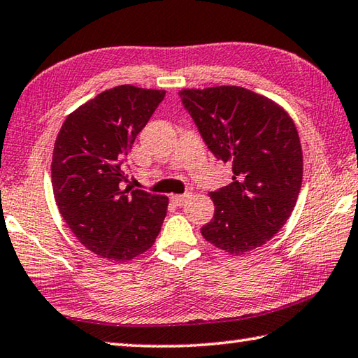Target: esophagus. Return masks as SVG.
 <instances>
[{
	"instance_id": "obj_1",
	"label": "esophagus",
	"mask_w": 358,
	"mask_h": 358,
	"mask_svg": "<svg viewBox=\"0 0 358 358\" xmlns=\"http://www.w3.org/2000/svg\"><path fill=\"white\" fill-rule=\"evenodd\" d=\"M187 199H189V194H173L171 196V201L175 205H183Z\"/></svg>"
}]
</instances>
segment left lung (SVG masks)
<instances>
[{
  "label": "left lung",
  "mask_w": 358,
  "mask_h": 358,
  "mask_svg": "<svg viewBox=\"0 0 358 358\" xmlns=\"http://www.w3.org/2000/svg\"><path fill=\"white\" fill-rule=\"evenodd\" d=\"M181 103L217 159L231 162V183L210 192L208 243L235 255L268 243L287 224L302 185L294 122L263 95L238 86L185 89Z\"/></svg>",
  "instance_id": "left-lung-1"
}]
</instances>
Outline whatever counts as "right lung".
Masks as SVG:
<instances>
[{"label":"right lung","mask_w":358,"mask_h":358,"mask_svg":"<svg viewBox=\"0 0 358 358\" xmlns=\"http://www.w3.org/2000/svg\"><path fill=\"white\" fill-rule=\"evenodd\" d=\"M164 95L129 84L105 90L71 113L56 138V205L80 243L103 258L129 262L148 250L166 217V196L122 189V164Z\"/></svg>","instance_id":"add662e5"}]
</instances>
